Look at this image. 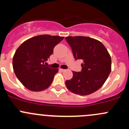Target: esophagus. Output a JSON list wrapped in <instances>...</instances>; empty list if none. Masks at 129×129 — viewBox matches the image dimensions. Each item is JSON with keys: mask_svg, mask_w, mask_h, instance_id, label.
Returning a JSON list of instances; mask_svg holds the SVG:
<instances>
[{"mask_svg": "<svg viewBox=\"0 0 129 129\" xmlns=\"http://www.w3.org/2000/svg\"><path fill=\"white\" fill-rule=\"evenodd\" d=\"M59 70L61 71V72H64V71H66V69H60Z\"/></svg>", "mask_w": 129, "mask_h": 129, "instance_id": "esophagus-1", "label": "esophagus"}]
</instances>
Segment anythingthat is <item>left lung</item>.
<instances>
[{
	"label": "left lung",
	"mask_w": 129,
	"mask_h": 129,
	"mask_svg": "<svg viewBox=\"0 0 129 129\" xmlns=\"http://www.w3.org/2000/svg\"><path fill=\"white\" fill-rule=\"evenodd\" d=\"M75 59L81 60V72L73 71V77L66 81L67 89L85 96L99 89L111 72L112 60L102 42L86 37H67Z\"/></svg>",
	"instance_id": "obj_1"
}]
</instances>
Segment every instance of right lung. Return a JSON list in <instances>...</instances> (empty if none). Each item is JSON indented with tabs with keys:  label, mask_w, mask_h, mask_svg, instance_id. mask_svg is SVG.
<instances>
[{
	"label": "right lung",
	"mask_w": 129,
	"mask_h": 129,
	"mask_svg": "<svg viewBox=\"0 0 129 129\" xmlns=\"http://www.w3.org/2000/svg\"><path fill=\"white\" fill-rule=\"evenodd\" d=\"M64 37L49 35L27 40L16 50L12 59L14 73L25 87L32 91L48 88L58 69L46 66L53 48Z\"/></svg>",
	"instance_id": "add662e5"
}]
</instances>
